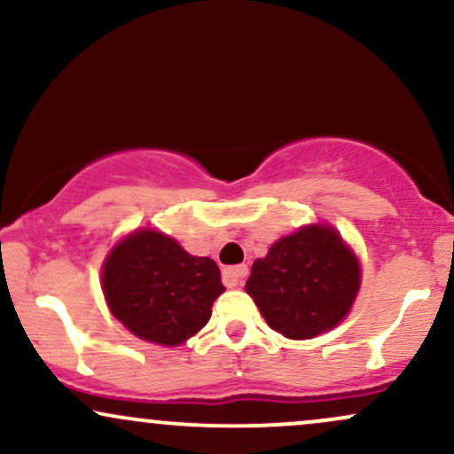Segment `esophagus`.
I'll return each instance as SVG.
<instances>
[{
	"mask_svg": "<svg viewBox=\"0 0 454 454\" xmlns=\"http://www.w3.org/2000/svg\"><path fill=\"white\" fill-rule=\"evenodd\" d=\"M247 278V267L245 264H239V267H231L223 270V284L226 286H241L243 279Z\"/></svg>",
	"mask_w": 454,
	"mask_h": 454,
	"instance_id": "obj_1",
	"label": "esophagus"
}]
</instances>
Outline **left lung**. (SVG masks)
Instances as JSON below:
<instances>
[{"label":"left lung","mask_w":454,"mask_h":454,"mask_svg":"<svg viewBox=\"0 0 454 454\" xmlns=\"http://www.w3.org/2000/svg\"><path fill=\"white\" fill-rule=\"evenodd\" d=\"M361 288V264L328 223H311L270 245L245 290L273 331L311 340L348 316Z\"/></svg>","instance_id":"8db88e82"}]
</instances>
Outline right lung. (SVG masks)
Here are the masks:
<instances>
[{
	"label": "right lung",
	"mask_w": 454,
	"mask_h": 454,
	"mask_svg": "<svg viewBox=\"0 0 454 454\" xmlns=\"http://www.w3.org/2000/svg\"><path fill=\"white\" fill-rule=\"evenodd\" d=\"M102 290L113 316L140 340L179 346L209 322L223 293L211 258L187 254L158 231H134L111 249Z\"/></svg>",
	"instance_id": "obj_1"
}]
</instances>
